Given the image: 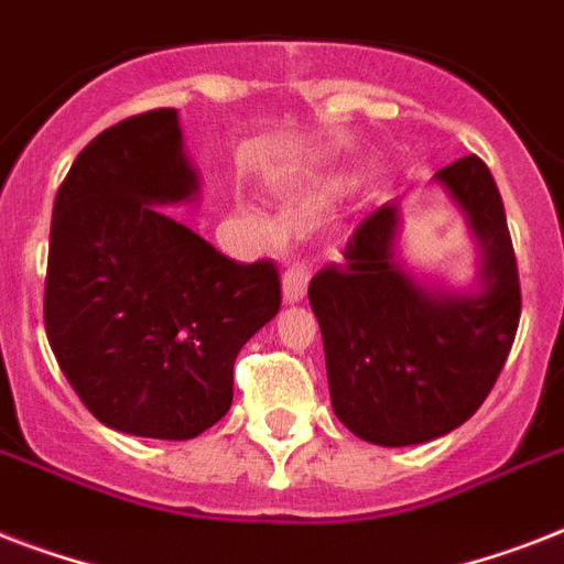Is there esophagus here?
<instances>
[{
  "mask_svg": "<svg viewBox=\"0 0 564 564\" xmlns=\"http://www.w3.org/2000/svg\"><path fill=\"white\" fill-rule=\"evenodd\" d=\"M310 283V269L304 263H292L286 272H283V301L286 304H299L304 295H307Z\"/></svg>",
  "mask_w": 564,
  "mask_h": 564,
  "instance_id": "1",
  "label": "esophagus"
}]
</instances>
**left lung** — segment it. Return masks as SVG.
I'll list each match as a JSON object with an SVG mask.
<instances>
[{
	"label": "left lung",
	"mask_w": 564,
	"mask_h": 564,
	"mask_svg": "<svg viewBox=\"0 0 564 564\" xmlns=\"http://www.w3.org/2000/svg\"><path fill=\"white\" fill-rule=\"evenodd\" d=\"M436 181L482 248L480 292L424 290L394 263L398 204L369 213L343 263L325 265L307 290L336 419L371 445H421L465 424L516 343L521 283L489 166L468 154L438 170Z\"/></svg>",
	"instance_id": "obj_1"
}]
</instances>
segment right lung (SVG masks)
Here are the masks:
<instances>
[{
  "mask_svg": "<svg viewBox=\"0 0 564 564\" xmlns=\"http://www.w3.org/2000/svg\"><path fill=\"white\" fill-rule=\"evenodd\" d=\"M198 193L178 113L84 145L55 195L43 322L75 394L110 430L195 438L230 410L234 360L281 310L272 260L237 263L166 216Z\"/></svg>",
  "mask_w": 564,
  "mask_h": 564,
  "instance_id": "1",
  "label": "right lung"
}]
</instances>
